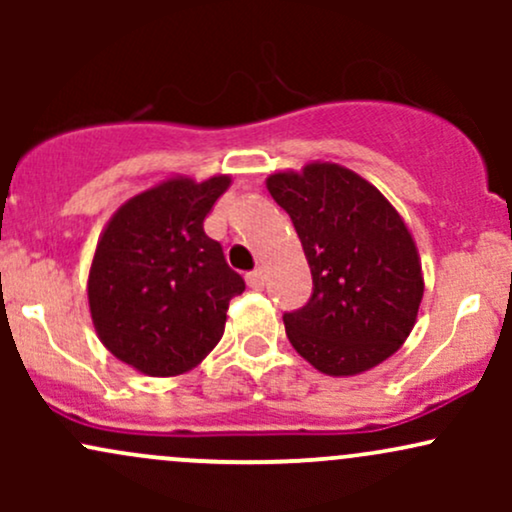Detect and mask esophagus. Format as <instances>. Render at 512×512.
Instances as JSON below:
<instances>
[{"label": "esophagus", "mask_w": 512, "mask_h": 512, "mask_svg": "<svg viewBox=\"0 0 512 512\" xmlns=\"http://www.w3.org/2000/svg\"><path fill=\"white\" fill-rule=\"evenodd\" d=\"M245 279H248L250 289H255V291L264 289V269H252V272H248Z\"/></svg>", "instance_id": "1"}]
</instances>
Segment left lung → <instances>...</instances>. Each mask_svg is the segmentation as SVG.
I'll return each instance as SVG.
<instances>
[{"label":"left lung","instance_id":"8db88e82","mask_svg":"<svg viewBox=\"0 0 512 512\" xmlns=\"http://www.w3.org/2000/svg\"><path fill=\"white\" fill-rule=\"evenodd\" d=\"M269 195L291 216L313 274L303 308L284 313L293 349L327 375H356L409 337L424 296L411 233L354 170L310 163L274 173Z\"/></svg>","mask_w":512,"mask_h":512}]
</instances>
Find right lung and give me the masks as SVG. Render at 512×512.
Listing matches in <instances>:
<instances>
[{
  "label": "right lung",
  "instance_id": "right-lung-1",
  "mask_svg": "<svg viewBox=\"0 0 512 512\" xmlns=\"http://www.w3.org/2000/svg\"><path fill=\"white\" fill-rule=\"evenodd\" d=\"M231 178L168 180L129 199L98 240L88 305L108 351L146 375L195 368L219 344L245 281L204 219Z\"/></svg>",
  "mask_w": 512,
  "mask_h": 512
}]
</instances>
